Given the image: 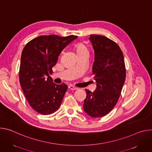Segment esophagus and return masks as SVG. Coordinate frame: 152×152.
Here are the masks:
<instances>
[{"mask_svg": "<svg viewBox=\"0 0 152 152\" xmlns=\"http://www.w3.org/2000/svg\"><path fill=\"white\" fill-rule=\"evenodd\" d=\"M68 88H69V89L70 90H77V88H76V87H75V86H72V85L69 86Z\"/></svg>", "mask_w": 152, "mask_h": 152, "instance_id": "1", "label": "esophagus"}]
</instances>
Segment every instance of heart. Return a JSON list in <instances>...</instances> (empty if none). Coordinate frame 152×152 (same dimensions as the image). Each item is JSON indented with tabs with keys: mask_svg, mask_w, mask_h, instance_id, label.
I'll list each match as a JSON object with an SVG mask.
<instances>
[{
	"mask_svg": "<svg viewBox=\"0 0 152 152\" xmlns=\"http://www.w3.org/2000/svg\"><path fill=\"white\" fill-rule=\"evenodd\" d=\"M73 49L76 53V55L84 53H88V49L86 46L82 42H77L75 43Z\"/></svg>",
	"mask_w": 152,
	"mask_h": 152,
	"instance_id": "heart-1",
	"label": "heart"
}]
</instances>
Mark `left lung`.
<instances>
[{"label":"left lung","instance_id":"left-lung-1","mask_svg":"<svg viewBox=\"0 0 152 152\" xmlns=\"http://www.w3.org/2000/svg\"><path fill=\"white\" fill-rule=\"evenodd\" d=\"M95 60L93 75L97 88L94 92L85 89L83 108L90 116L97 118L107 114L114 107L126 79L123 52L115 42L104 36L91 35Z\"/></svg>","mask_w":152,"mask_h":152}]
</instances>
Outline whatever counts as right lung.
Wrapping results in <instances>:
<instances>
[{
	"label": "right lung",
	"mask_w": 152,
	"mask_h": 152,
	"mask_svg": "<svg viewBox=\"0 0 152 152\" xmlns=\"http://www.w3.org/2000/svg\"><path fill=\"white\" fill-rule=\"evenodd\" d=\"M77 38L42 35L29 41L23 48L19 81L28 102L37 113L49 115L59 107L67 86L54 83L49 75L62 50Z\"/></svg>",
	"instance_id": "right-lung-1"
}]
</instances>
